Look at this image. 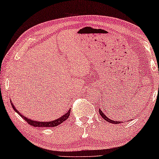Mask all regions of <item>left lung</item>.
<instances>
[{"mask_svg":"<svg viewBox=\"0 0 159 159\" xmlns=\"http://www.w3.org/2000/svg\"><path fill=\"white\" fill-rule=\"evenodd\" d=\"M99 114L101 115V116H102V117H103V118L105 120L107 121V122H109V123H114V124H119V123H122V122H121V121H115V120H111L110 118H109L108 117H107V116H106V115H105L104 113L102 111L100 110V109H99Z\"/></svg>","mask_w":159,"mask_h":159,"instance_id":"1","label":"left lung"}]
</instances>
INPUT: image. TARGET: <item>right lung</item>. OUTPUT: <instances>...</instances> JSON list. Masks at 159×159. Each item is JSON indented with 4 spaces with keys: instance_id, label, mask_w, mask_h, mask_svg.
<instances>
[{
    "instance_id": "1",
    "label": "right lung",
    "mask_w": 159,
    "mask_h": 159,
    "mask_svg": "<svg viewBox=\"0 0 159 159\" xmlns=\"http://www.w3.org/2000/svg\"><path fill=\"white\" fill-rule=\"evenodd\" d=\"M11 106L13 107V109L14 111L17 113L18 115H20V117H22V118L24 119L26 121L27 123H28L29 125H31L34 127H55V126H57V125L61 124L63 122H64L65 120H66L68 118H69V115H70V112H71V110H69L68 112L66 113L65 115H62L61 117L56 119L55 120H51V121H37V120H31L30 118H28L25 116V115H22L19 111H18L15 108V106H14L13 103L11 102Z\"/></svg>"
}]
</instances>
